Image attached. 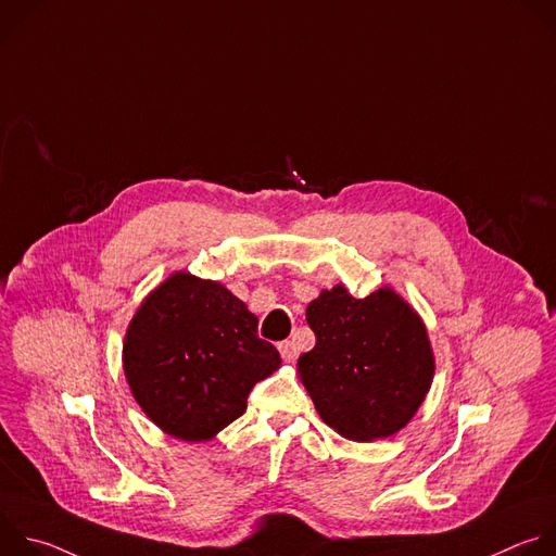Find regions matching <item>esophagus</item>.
I'll return each mask as SVG.
<instances>
[{
    "instance_id": "34e87169",
    "label": "esophagus",
    "mask_w": 556,
    "mask_h": 556,
    "mask_svg": "<svg viewBox=\"0 0 556 556\" xmlns=\"http://www.w3.org/2000/svg\"><path fill=\"white\" fill-rule=\"evenodd\" d=\"M279 352H281V356H283V361H294L296 358V345H294V341H281L279 343Z\"/></svg>"
}]
</instances>
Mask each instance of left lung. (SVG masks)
<instances>
[{"label":"left lung","mask_w":556,"mask_h":556,"mask_svg":"<svg viewBox=\"0 0 556 556\" xmlns=\"http://www.w3.org/2000/svg\"><path fill=\"white\" fill-rule=\"evenodd\" d=\"M316 345L299 371L328 427L354 442L401 431L433 380V352L420 316L380 288L365 299L343 286L324 290L305 312Z\"/></svg>","instance_id":"1"}]
</instances>
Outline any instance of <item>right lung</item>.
Masks as SVG:
<instances>
[{"label":"right lung","instance_id":"obj_1","mask_svg":"<svg viewBox=\"0 0 556 556\" xmlns=\"http://www.w3.org/2000/svg\"><path fill=\"white\" fill-rule=\"evenodd\" d=\"M279 363L244 301L189 273L172 275L142 301L123 345L136 403L187 442L208 440L240 418L251 389Z\"/></svg>","mask_w":556,"mask_h":556}]
</instances>
